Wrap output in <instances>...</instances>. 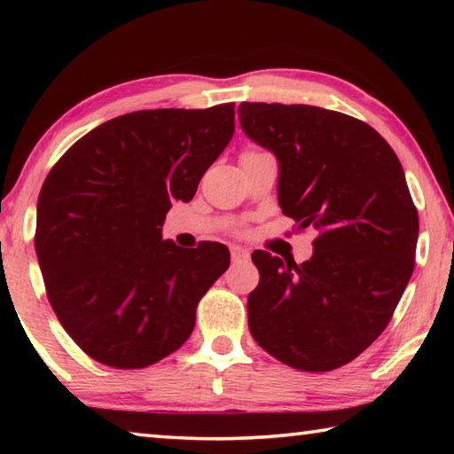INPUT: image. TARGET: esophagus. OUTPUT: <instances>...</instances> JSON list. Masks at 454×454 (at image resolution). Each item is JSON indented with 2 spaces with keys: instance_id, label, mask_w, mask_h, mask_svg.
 Segmentation results:
<instances>
[{
  "instance_id": "34e87169",
  "label": "esophagus",
  "mask_w": 454,
  "mask_h": 454,
  "mask_svg": "<svg viewBox=\"0 0 454 454\" xmlns=\"http://www.w3.org/2000/svg\"><path fill=\"white\" fill-rule=\"evenodd\" d=\"M250 258V252L244 250V248H232V260L238 262V260H248Z\"/></svg>"
}]
</instances>
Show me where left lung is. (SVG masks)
<instances>
[{
    "label": "left lung",
    "mask_w": 454,
    "mask_h": 454,
    "mask_svg": "<svg viewBox=\"0 0 454 454\" xmlns=\"http://www.w3.org/2000/svg\"><path fill=\"white\" fill-rule=\"evenodd\" d=\"M244 134L280 164L278 202L296 232L317 230L302 264L252 252L250 334L304 372L348 364L382 334L414 270L419 212L388 142L347 114L242 102Z\"/></svg>",
    "instance_id": "1"
}]
</instances>
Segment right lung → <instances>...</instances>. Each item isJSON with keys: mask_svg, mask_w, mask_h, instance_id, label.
Wrapping results in <instances>:
<instances>
[{"mask_svg": "<svg viewBox=\"0 0 454 454\" xmlns=\"http://www.w3.org/2000/svg\"><path fill=\"white\" fill-rule=\"evenodd\" d=\"M232 136L234 104L142 110L94 128L53 164L37 200V260L61 326L98 363L145 368L188 340L230 252L178 248L162 224Z\"/></svg>", "mask_w": 454, "mask_h": 454, "instance_id": "right-lung-1", "label": "right lung"}]
</instances>
